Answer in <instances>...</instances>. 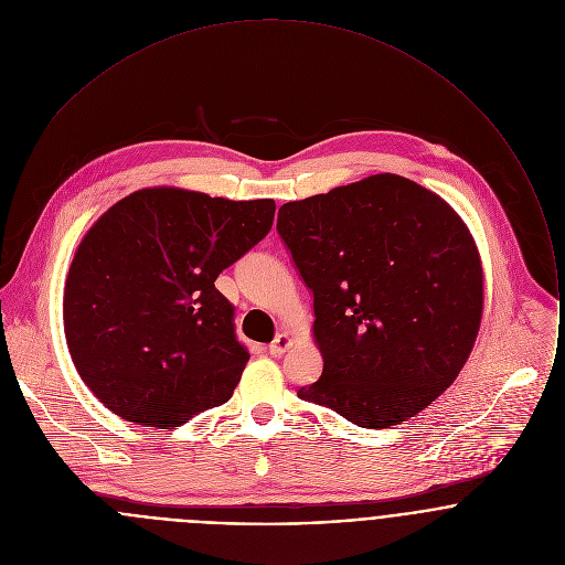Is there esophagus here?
I'll list each match as a JSON object with an SVG mask.
<instances>
[{
    "label": "esophagus",
    "mask_w": 565,
    "mask_h": 565,
    "mask_svg": "<svg viewBox=\"0 0 565 565\" xmlns=\"http://www.w3.org/2000/svg\"><path fill=\"white\" fill-rule=\"evenodd\" d=\"M291 345H294V337H291L289 332H280V334L269 343L267 350H269L271 356H282Z\"/></svg>",
    "instance_id": "34e87169"
}]
</instances>
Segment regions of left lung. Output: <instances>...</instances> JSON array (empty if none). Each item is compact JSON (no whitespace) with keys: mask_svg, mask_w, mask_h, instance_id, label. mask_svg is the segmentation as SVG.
I'll return each mask as SVG.
<instances>
[{"mask_svg":"<svg viewBox=\"0 0 565 565\" xmlns=\"http://www.w3.org/2000/svg\"><path fill=\"white\" fill-rule=\"evenodd\" d=\"M278 233L313 291L323 359L302 401L390 428L457 381L481 328L483 263L444 198L374 173L282 204Z\"/></svg>","mask_w":565,"mask_h":565,"instance_id":"1","label":"left lung"}]
</instances>
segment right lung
Instances as JSON below:
<instances>
[{
    "label": "right lung",
    "mask_w": 565,
    "mask_h": 565,
    "mask_svg": "<svg viewBox=\"0 0 565 565\" xmlns=\"http://www.w3.org/2000/svg\"><path fill=\"white\" fill-rule=\"evenodd\" d=\"M274 211L267 198L146 186L86 231L63 322L84 385L108 411L173 428L231 401L249 352L215 280L269 233Z\"/></svg>",
    "instance_id": "1"
}]
</instances>
